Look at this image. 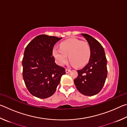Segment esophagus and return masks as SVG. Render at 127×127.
I'll return each instance as SVG.
<instances>
[{
	"mask_svg": "<svg viewBox=\"0 0 127 127\" xmlns=\"http://www.w3.org/2000/svg\"><path fill=\"white\" fill-rule=\"evenodd\" d=\"M70 72V69H65V72L66 73H68Z\"/></svg>",
	"mask_w": 127,
	"mask_h": 127,
	"instance_id": "obj_1",
	"label": "esophagus"
}]
</instances>
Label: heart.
<instances>
[{
  "label": "heart",
  "mask_w": 127,
  "mask_h": 127,
  "mask_svg": "<svg viewBox=\"0 0 127 127\" xmlns=\"http://www.w3.org/2000/svg\"><path fill=\"white\" fill-rule=\"evenodd\" d=\"M53 55L60 65H63L66 63L69 56L72 65L81 67L89 62L91 49L87 42L72 38L62 42L60 45V49L54 48Z\"/></svg>",
  "instance_id": "1"
}]
</instances>
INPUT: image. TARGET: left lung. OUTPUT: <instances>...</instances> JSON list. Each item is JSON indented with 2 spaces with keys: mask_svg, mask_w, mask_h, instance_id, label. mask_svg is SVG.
<instances>
[{
  "mask_svg": "<svg viewBox=\"0 0 127 127\" xmlns=\"http://www.w3.org/2000/svg\"><path fill=\"white\" fill-rule=\"evenodd\" d=\"M91 49V56L84 68L77 70L78 77L74 83L77 89L86 96L97 94L105 84L107 70V60L104 49L100 43L88 34L81 33Z\"/></svg>",
  "mask_w": 127,
  "mask_h": 127,
  "instance_id": "1",
  "label": "left lung"
}]
</instances>
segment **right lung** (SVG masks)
I'll return each mask as SVG.
<instances>
[{"label":"right lung","mask_w":127,"mask_h":127,"mask_svg":"<svg viewBox=\"0 0 127 127\" xmlns=\"http://www.w3.org/2000/svg\"><path fill=\"white\" fill-rule=\"evenodd\" d=\"M62 37L40 35L26 48L22 60L23 78L33 96L40 98L55 93L65 69L57 65L53 54L54 45Z\"/></svg>","instance_id":"add662e5"}]
</instances>
